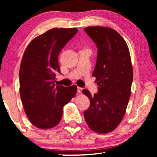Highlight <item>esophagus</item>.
<instances>
[{
    "mask_svg": "<svg viewBox=\"0 0 157 157\" xmlns=\"http://www.w3.org/2000/svg\"><path fill=\"white\" fill-rule=\"evenodd\" d=\"M82 87H78V92L79 93V94H81L82 93Z\"/></svg>",
    "mask_w": 157,
    "mask_h": 157,
    "instance_id": "34e87169",
    "label": "esophagus"
}]
</instances>
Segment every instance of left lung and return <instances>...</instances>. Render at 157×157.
Wrapping results in <instances>:
<instances>
[{
    "mask_svg": "<svg viewBox=\"0 0 157 157\" xmlns=\"http://www.w3.org/2000/svg\"><path fill=\"white\" fill-rule=\"evenodd\" d=\"M84 31L98 48L93 77L96 78L98 92L92 96L89 90H82L91 102L84 116L93 131L107 134L123 120L131 96V58L125 41L113 29L94 26Z\"/></svg>",
    "mask_w": 157,
    "mask_h": 157,
    "instance_id": "1",
    "label": "left lung"
}]
</instances>
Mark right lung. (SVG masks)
<instances>
[{"instance_id":"add662e5","label":"right lung","mask_w":157,"mask_h":157,"mask_svg":"<svg viewBox=\"0 0 157 157\" xmlns=\"http://www.w3.org/2000/svg\"><path fill=\"white\" fill-rule=\"evenodd\" d=\"M78 29L52 28L32 41L23 54L19 71L20 95L29 121L40 129L57 125L63 107L77 93V86L55 84L61 73L58 56Z\"/></svg>"}]
</instances>
